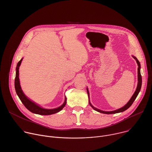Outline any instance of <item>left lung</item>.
Masks as SVG:
<instances>
[{
    "label": "left lung",
    "instance_id": "1",
    "mask_svg": "<svg viewBox=\"0 0 152 152\" xmlns=\"http://www.w3.org/2000/svg\"><path fill=\"white\" fill-rule=\"evenodd\" d=\"M132 57L136 60L137 62V64H138V85H137V89H136V91H135L134 94H133V96H132V97L131 98V99L129 100V101L126 104H125L123 107L120 108V109L118 110H115V111H102V110H100L99 109H97V108L94 107L91 102H90V95H89V91H88V88H86V91H87V93H88V98H89V104L93 108V109L97 111V112H99L100 113H103V114H116V113H121V112H123L124 111H126V110H127L128 108L131 106L133 102H134V100H135V99L137 98L139 92L140 91V90H141V85H142V77H141V73H140V69H141V65H140V63L139 62V61L137 59V58L134 56H132Z\"/></svg>",
    "mask_w": 152,
    "mask_h": 152
}]
</instances>
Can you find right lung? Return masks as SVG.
I'll list each match as a JSON object with an SVG mask.
<instances>
[{"mask_svg": "<svg viewBox=\"0 0 152 152\" xmlns=\"http://www.w3.org/2000/svg\"><path fill=\"white\" fill-rule=\"evenodd\" d=\"M23 58L21 59V60L18 62L16 67V74H15V82H14V85H15V90L16 91L17 94L18 95L19 99H20L21 102L23 103V104L25 105V106L27 108V109L31 111L32 113L39 114V115H51L55 114L56 113H58L61 110H62V108L66 106V97L65 98V101L64 103L60 106L58 107L55 108V109H45L38 106L37 104L34 103V102L29 100L23 93L22 90L21 88V86L20 85V80H19V67L20 66V64L22 61Z\"/></svg>", "mask_w": 152, "mask_h": 152, "instance_id": "right-lung-1", "label": "right lung"}]
</instances>
